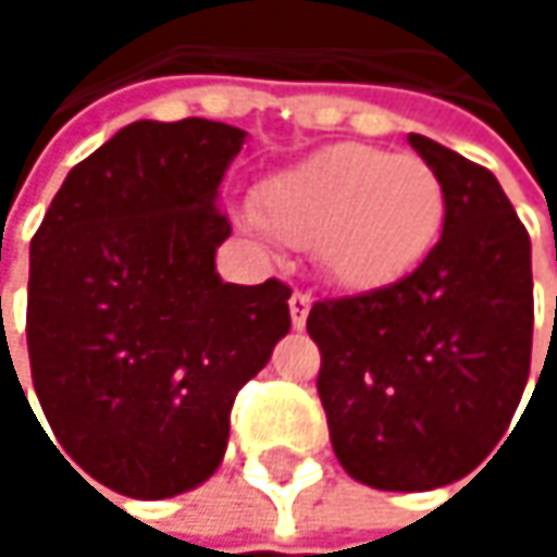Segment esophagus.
Segmentation results:
<instances>
[{
    "label": "esophagus",
    "instance_id": "1",
    "mask_svg": "<svg viewBox=\"0 0 557 557\" xmlns=\"http://www.w3.org/2000/svg\"><path fill=\"white\" fill-rule=\"evenodd\" d=\"M309 306H312L309 293H299V289H296V293L289 296V319H293V329H302V325H306Z\"/></svg>",
    "mask_w": 557,
    "mask_h": 557
}]
</instances>
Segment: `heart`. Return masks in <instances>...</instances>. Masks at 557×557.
Instances as JSON below:
<instances>
[{
	"label": "heart",
	"mask_w": 557,
	"mask_h": 557,
	"mask_svg": "<svg viewBox=\"0 0 557 557\" xmlns=\"http://www.w3.org/2000/svg\"><path fill=\"white\" fill-rule=\"evenodd\" d=\"M255 228L312 248L342 289L371 293L412 274L445 222V186L416 154L338 145L268 180Z\"/></svg>",
	"instance_id": "obj_1"
}]
</instances>
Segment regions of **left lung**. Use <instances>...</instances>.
Masks as SVG:
<instances>
[{"mask_svg": "<svg viewBox=\"0 0 557 557\" xmlns=\"http://www.w3.org/2000/svg\"><path fill=\"white\" fill-rule=\"evenodd\" d=\"M409 145L445 186L438 245L412 274L306 319L342 468L403 494L461 481L497 448L532 358L525 225L491 170L425 135Z\"/></svg>", "mask_w": 557, "mask_h": 557, "instance_id": "8db88e82", "label": "left lung"}]
</instances>
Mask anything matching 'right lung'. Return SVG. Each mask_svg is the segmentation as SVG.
<instances>
[{
  "label": "right lung",
  "mask_w": 557,
  "mask_h": 557,
  "mask_svg": "<svg viewBox=\"0 0 557 557\" xmlns=\"http://www.w3.org/2000/svg\"><path fill=\"white\" fill-rule=\"evenodd\" d=\"M245 138L209 119L132 122L66 173L32 238L38 403L63 461L122 497L209 481L238 389L289 332L286 283L215 271L232 235L215 199Z\"/></svg>",
  "instance_id": "obj_1"
}]
</instances>
